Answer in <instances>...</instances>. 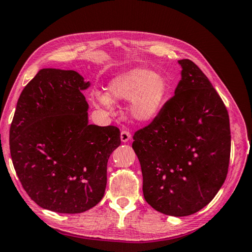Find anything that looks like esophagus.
Instances as JSON below:
<instances>
[{
    "instance_id": "obj_1",
    "label": "esophagus",
    "mask_w": 252,
    "mask_h": 252,
    "mask_svg": "<svg viewBox=\"0 0 252 252\" xmlns=\"http://www.w3.org/2000/svg\"><path fill=\"white\" fill-rule=\"evenodd\" d=\"M130 138H131V135H130L129 131L123 130L121 133V139H122L123 143H127Z\"/></svg>"
}]
</instances>
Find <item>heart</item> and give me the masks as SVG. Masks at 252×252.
Here are the masks:
<instances>
[{
    "mask_svg": "<svg viewBox=\"0 0 252 252\" xmlns=\"http://www.w3.org/2000/svg\"><path fill=\"white\" fill-rule=\"evenodd\" d=\"M169 86L166 78L146 68H133L110 81L106 93H95V106L112 110L111 100H130L129 113L135 121L146 123L155 118L166 103Z\"/></svg>",
    "mask_w": 252,
    "mask_h": 252,
    "instance_id": "b5f03b06",
    "label": "heart"
}]
</instances>
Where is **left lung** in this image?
<instances>
[{
  "mask_svg": "<svg viewBox=\"0 0 252 252\" xmlns=\"http://www.w3.org/2000/svg\"><path fill=\"white\" fill-rule=\"evenodd\" d=\"M175 95L134 134L145 200L161 214L184 217L204 208L227 177L230 124L222 99L190 60H180Z\"/></svg>",
  "mask_w": 252,
  "mask_h": 252,
  "instance_id": "1",
  "label": "left lung"
}]
</instances>
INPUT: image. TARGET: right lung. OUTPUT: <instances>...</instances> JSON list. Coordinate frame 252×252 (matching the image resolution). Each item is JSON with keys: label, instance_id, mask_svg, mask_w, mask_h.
Instances as JSON below:
<instances>
[{"label": "right lung", "instance_id": "add662e5", "mask_svg": "<svg viewBox=\"0 0 252 252\" xmlns=\"http://www.w3.org/2000/svg\"><path fill=\"white\" fill-rule=\"evenodd\" d=\"M88 86L75 70L43 68L17 100L10 128L13 166L44 209L79 214L104 197L107 161L121 145V131L88 124L82 93Z\"/></svg>", "mask_w": 252, "mask_h": 252}]
</instances>
